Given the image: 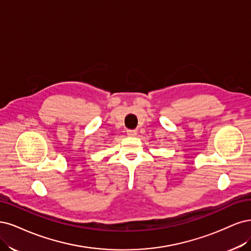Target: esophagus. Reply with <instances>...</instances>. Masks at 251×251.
I'll use <instances>...</instances> for the list:
<instances>
[{
  "label": "esophagus",
  "instance_id": "1",
  "mask_svg": "<svg viewBox=\"0 0 251 251\" xmlns=\"http://www.w3.org/2000/svg\"><path fill=\"white\" fill-rule=\"evenodd\" d=\"M126 133H127V135H128V136H130V137H132V136H135V135H136V131H135V130H127V131H126Z\"/></svg>",
  "mask_w": 251,
  "mask_h": 251
}]
</instances>
